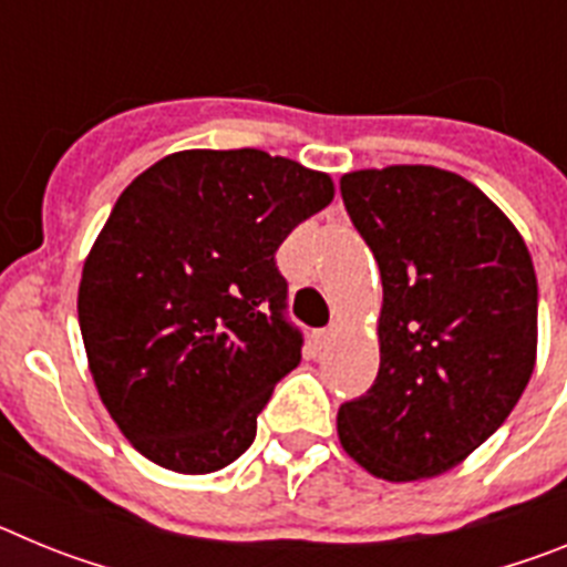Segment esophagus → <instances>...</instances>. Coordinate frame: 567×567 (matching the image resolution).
<instances>
[{
  "mask_svg": "<svg viewBox=\"0 0 567 567\" xmlns=\"http://www.w3.org/2000/svg\"><path fill=\"white\" fill-rule=\"evenodd\" d=\"M338 334H340V323H332V327L320 329V332L315 334V340H318L320 346H329L334 338H338Z\"/></svg>",
  "mask_w": 567,
  "mask_h": 567,
  "instance_id": "34e87169",
  "label": "esophagus"
}]
</instances>
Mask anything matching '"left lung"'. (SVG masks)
<instances>
[{
    "instance_id": "left-lung-1",
    "label": "left lung",
    "mask_w": 567,
    "mask_h": 567,
    "mask_svg": "<svg viewBox=\"0 0 567 567\" xmlns=\"http://www.w3.org/2000/svg\"><path fill=\"white\" fill-rule=\"evenodd\" d=\"M340 193L383 280L378 378L340 405V445L378 480L437 477L497 432L534 374V260L508 215L449 169H354Z\"/></svg>"
}]
</instances>
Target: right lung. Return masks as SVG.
<instances>
[{"label": "right lung", "mask_w": 567, "mask_h": 567, "mask_svg": "<svg viewBox=\"0 0 567 567\" xmlns=\"http://www.w3.org/2000/svg\"><path fill=\"white\" fill-rule=\"evenodd\" d=\"M332 198L327 173L249 147L169 153L118 195L84 258L79 327L135 452L213 474L252 445L303 343L275 252Z\"/></svg>", "instance_id": "obj_1"}]
</instances>
